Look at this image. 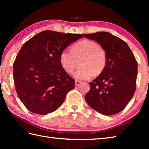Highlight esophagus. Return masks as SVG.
<instances>
[{"label": "esophagus", "instance_id": "obj_1", "mask_svg": "<svg viewBox=\"0 0 149 149\" xmlns=\"http://www.w3.org/2000/svg\"><path fill=\"white\" fill-rule=\"evenodd\" d=\"M81 83V82L80 81H75V84L76 86H78L80 85Z\"/></svg>", "mask_w": 149, "mask_h": 149}]
</instances>
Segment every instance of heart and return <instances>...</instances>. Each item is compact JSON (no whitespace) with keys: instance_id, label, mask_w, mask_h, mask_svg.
<instances>
[{"instance_id":"obj_1","label":"heart","mask_w":149,"mask_h":149,"mask_svg":"<svg viewBox=\"0 0 149 149\" xmlns=\"http://www.w3.org/2000/svg\"><path fill=\"white\" fill-rule=\"evenodd\" d=\"M80 60L81 66L74 74L76 79L86 80L103 71L107 63L105 51L98 44L90 40L85 39L74 44L72 49L68 48L61 51L60 63L68 74H72L77 66V60Z\"/></svg>"}]
</instances>
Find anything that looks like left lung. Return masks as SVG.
<instances>
[{
    "instance_id": "8db88e82",
    "label": "left lung",
    "mask_w": 149,
    "mask_h": 149,
    "mask_svg": "<svg viewBox=\"0 0 149 149\" xmlns=\"http://www.w3.org/2000/svg\"><path fill=\"white\" fill-rule=\"evenodd\" d=\"M101 45L107 54V63L98 77L89 82L85 100L93 109L105 116L122 111L135 91L137 61L128 45L106 32L84 34Z\"/></svg>"
}]
</instances>
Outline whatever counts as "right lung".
<instances>
[{
    "mask_svg": "<svg viewBox=\"0 0 149 149\" xmlns=\"http://www.w3.org/2000/svg\"><path fill=\"white\" fill-rule=\"evenodd\" d=\"M82 37L44 30L23 45L14 62L13 77L18 97L29 111L40 115L54 112L74 88L75 80L61 66L60 54Z\"/></svg>",
    "mask_w": 149,
    "mask_h": 149,
    "instance_id": "1",
    "label": "right lung"
}]
</instances>
